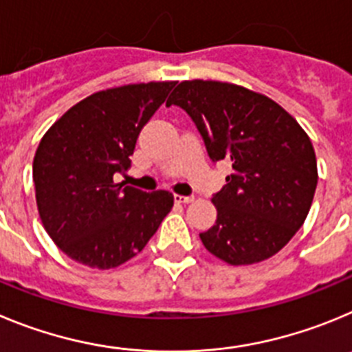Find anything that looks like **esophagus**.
Returning <instances> with one entry per match:
<instances>
[{
  "label": "esophagus",
  "instance_id": "obj_1",
  "mask_svg": "<svg viewBox=\"0 0 352 352\" xmlns=\"http://www.w3.org/2000/svg\"><path fill=\"white\" fill-rule=\"evenodd\" d=\"M175 201L177 204H191L195 201V196H182V195H175Z\"/></svg>",
  "mask_w": 352,
  "mask_h": 352
}]
</instances>
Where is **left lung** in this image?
Wrapping results in <instances>:
<instances>
[{
    "instance_id": "1",
    "label": "left lung",
    "mask_w": 352,
    "mask_h": 352,
    "mask_svg": "<svg viewBox=\"0 0 352 352\" xmlns=\"http://www.w3.org/2000/svg\"><path fill=\"white\" fill-rule=\"evenodd\" d=\"M166 105L188 112L214 163L233 172L212 196L217 219L199 233L230 265L277 254L302 228L318 186L312 142L274 100L228 82L184 80Z\"/></svg>"
}]
</instances>
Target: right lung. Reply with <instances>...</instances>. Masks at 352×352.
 <instances>
[{
  "label": "right lung",
  "instance_id": "obj_1",
  "mask_svg": "<svg viewBox=\"0 0 352 352\" xmlns=\"http://www.w3.org/2000/svg\"><path fill=\"white\" fill-rule=\"evenodd\" d=\"M175 82L100 91L50 126L33 160L38 214L54 243L85 267L116 268L147 245L173 207L168 191L117 182L142 128Z\"/></svg>",
  "mask_w": 352,
  "mask_h": 352
}]
</instances>
